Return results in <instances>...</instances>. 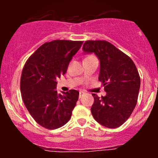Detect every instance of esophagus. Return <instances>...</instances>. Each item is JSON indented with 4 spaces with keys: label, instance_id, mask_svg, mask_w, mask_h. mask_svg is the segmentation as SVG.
I'll return each mask as SVG.
<instances>
[{
    "label": "esophagus",
    "instance_id": "esophagus-1",
    "mask_svg": "<svg viewBox=\"0 0 158 158\" xmlns=\"http://www.w3.org/2000/svg\"><path fill=\"white\" fill-rule=\"evenodd\" d=\"M85 94V92H83V91H79V98H81V97H82L83 95H84Z\"/></svg>",
    "mask_w": 158,
    "mask_h": 158
}]
</instances>
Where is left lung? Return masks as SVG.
Segmentation results:
<instances>
[{"instance_id": "1", "label": "left lung", "mask_w": 158, "mask_h": 158, "mask_svg": "<svg viewBox=\"0 0 158 158\" xmlns=\"http://www.w3.org/2000/svg\"><path fill=\"white\" fill-rule=\"evenodd\" d=\"M84 53H94L100 63L99 80L106 95L93 94L91 113L95 120L109 128L122 126L137 102L140 78L135 63L124 52L106 41H86Z\"/></svg>"}]
</instances>
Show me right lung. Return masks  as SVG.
<instances>
[{
	"label": "right lung",
	"mask_w": 158,
	"mask_h": 158,
	"mask_svg": "<svg viewBox=\"0 0 158 158\" xmlns=\"http://www.w3.org/2000/svg\"><path fill=\"white\" fill-rule=\"evenodd\" d=\"M83 41L54 40L41 45L27 61L21 78L22 99L40 126L56 129L68 122L79 91L58 94L57 79L64 75Z\"/></svg>",
	"instance_id": "right-lung-1"
}]
</instances>
